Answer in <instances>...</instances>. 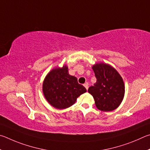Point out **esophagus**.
Wrapping results in <instances>:
<instances>
[{
  "label": "esophagus",
  "mask_w": 150,
  "mask_h": 150,
  "mask_svg": "<svg viewBox=\"0 0 150 150\" xmlns=\"http://www.w3.org/2000/svg\"><path fill=\"white\" fill-rule=\"evenodd\" d=\"M89 84H88V82H86V83H85L84 84H83V86H84V87L86 88V90H88V88H89V86H88Z\"/></svg>",
  "instance_id": "34e87169"
}]
</instances>
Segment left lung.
Listing matches in <instances>:
<instances>
[{
  "label": "left lung",
  "instance_id": "left-lung-1",
  "mask_svg": "<svg viewBox=\"0 0 150 150\" xmlns=\"http://www.w3.org/2000/svg\"><path fill=\"white\" fill-rule=\"evenodd\" d=\"M96 82L89 88L96 105L101 111H112L119 107L124 99L125 86L120 74L109 64L98 62L92 66Z\"/></svg>",
  "mask_w": 150,
  "mask_h": 150
}]
</instances>
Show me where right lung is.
I'll use <instances>...</instances> for the list:
<instances>
[{"mask_svg":"<svg viewBox=\"0 0 150 150\" xmlns=\"http://www.w3.org/2000/svg\"><path fill=\"white\" fill-rule=\"evenodd\" d=\"M42 90L47 101L57 109L71 107L78 97L86 92L84 86L78 83L76 77L69 74L66 64L54 68L47 74Z\"/></svg>","mask_w":150,"mask_h":150,"instance_id":"right-lung-1","label":"right lung"}]
</instances>
